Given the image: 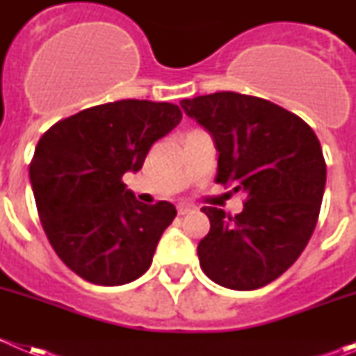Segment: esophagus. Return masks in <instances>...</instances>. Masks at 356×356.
<instances>
[{"mask_svg": "<svg viewBox=\"0 0 356 356\" xmlns=\"http://www.w3.org/2000/svg\"><path fill=\"white\" fill-rule=\"evenodd\" d=\"M178 210V216H187V213L194 212V207L193 205H185V203H180V205L176 207Z\"/></svg>", "mask_w": 356, "mask_h": 356, "instance_id": "34e87169", "label": "esophagus"}]
</instances>
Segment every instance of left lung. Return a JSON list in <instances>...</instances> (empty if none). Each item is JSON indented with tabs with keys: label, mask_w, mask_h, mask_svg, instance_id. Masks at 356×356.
Returning <instances> with one entry per match:
<instances>
[{
	"label": "left lung",
	"mask_w": 356,
	"mask_h": 356,
	"mask_svg": "<svg viewBox=\"0 0 356 356\" xmlns=\"http://www.w3.org/2000/svg\"><path fill=\"white\" fill-rule=\"evenodd\" d=\"M180 105L213 137L217 184L246 194L237 216L201 209L210 219L197 244L201 269L234 291L271 284L298 260L317 225L326 184L319 139L303 119L257 96L216 92Z\"/></svg>",
	"instance_id": "obj_1"
}]
</instances>
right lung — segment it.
Here are the masks:
<instances>
[{
	"instance_id": "add662e5",
	"label": "right lung",
	"mask_w": 356,
	"mask_h": 356,
	"mask_svg": "<svg viewBox=\"0 0 356 356\" xmlns=\"http://www.w3.org/2000/svg\"><path fill=\"white\" fill-rule=\"evenodd\" d=\"M181 121L172 103L121 99L55 122L30 162L37 212L58 259L90 284H130L149 269L176 217L168 201L144 205L122 175Z\"/></svg>"
}]
</instances>
